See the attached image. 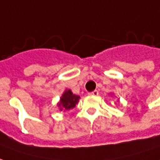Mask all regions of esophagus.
I'll return each mask as SVG.
<instances>
[{"mask_svg": "<svg viewBox=\"0 0 160 160\" xmlns=\"http://www.w3.org/2000/svg\"><path fill=\"white\" fill-rule=\"evenodd\" d=\"M89 95H92V96H97L99 94L98 91L97 90H94V91H93V92H91V93H89Z\"/></svg>", "mask_w": 160, "mask_h": 160, "instance_id": "34e87169", "label": "esophagus"}]
</instances>
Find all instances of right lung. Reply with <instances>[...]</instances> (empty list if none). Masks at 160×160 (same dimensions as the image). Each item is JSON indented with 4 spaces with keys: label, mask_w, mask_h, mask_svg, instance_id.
<instances>
[{
    "label": "right lung",
    "mask_w": 160,
    "mask_h": 160,
    "mask_svg": "<svg viewBox=\"0 0 160 160\" xmlns=\"http://www.w3.org/2000/svg\"><path fill=\"white\" fill-rule=\"evenodd\" d=\"M80 98V95L74 94L70 89H66L62 94L59 102H58V107L60 111H69L76 107Z\"/></svg>",
    "instance_id": "add662e5"
}]
</instances>
